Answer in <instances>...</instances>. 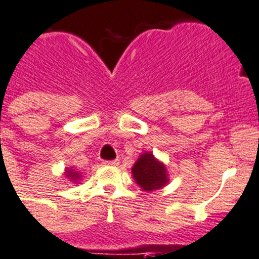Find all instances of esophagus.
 <instances>
[{"label":"esophagus","mask_w":259,"mask_h":259,"mask_svg":"<svg viewBox=\"0 0 259 259\" xmlns=\"http://www.w3.org/2000/svg\"><path fill=\"white\" fill-rule=\"evenodd\" d=\"M103 164H105V165H117V164H118V159H114V160H105Z\"/></svg>","instance_id":"1"}]
</instances>
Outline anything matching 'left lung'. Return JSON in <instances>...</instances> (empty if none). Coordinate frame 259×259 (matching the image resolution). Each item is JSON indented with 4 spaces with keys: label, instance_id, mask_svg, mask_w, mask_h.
<instances>
[{
    "label": "left lung",
    "instance_id": "1",
    "mask_svg": "<svg viewBox=\"0 0 259 259\" xmlns=\"http://www.w3.org/2000/svg\"><path fill=\"white\" fill-rule=\"evenodd\" d=\"M136 183L143 190L151 192L155 189H160L168 183L167 169L160 161H157L151 152L141 155L132 169Z\"/></svg>",
    "mask_w": 259,
    "mask_h": 259
}]
</instances>
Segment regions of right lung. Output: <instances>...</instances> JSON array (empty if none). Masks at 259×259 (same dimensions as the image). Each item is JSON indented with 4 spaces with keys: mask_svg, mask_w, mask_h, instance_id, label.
<instances>
[{
    "mask_svg": "<svg viewBox=\"0 0 259 259\" xmlns=\"http://www.w3.org/2000/svg\"><path fill=\"white\" fill-rule=\"evenodd\" d=\"M74 169H70V170H66V176L67 177H70L71 180H76V179H79V175H78V172H73Z\"/></svg>",
    "mask_w": 259,
    "mask_h": 259,
    "instance_id": "obj_1",
    "label": "right lung"
}]
</instances>
